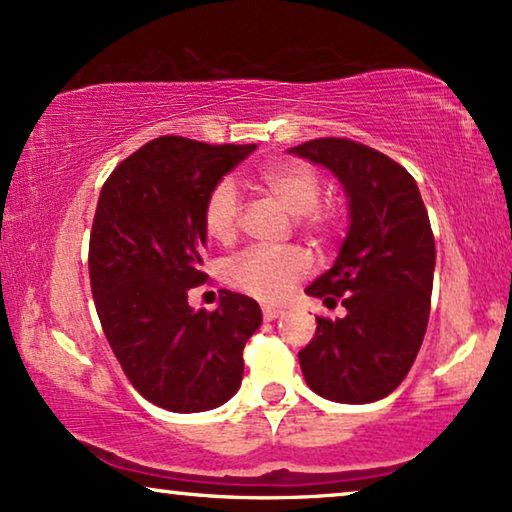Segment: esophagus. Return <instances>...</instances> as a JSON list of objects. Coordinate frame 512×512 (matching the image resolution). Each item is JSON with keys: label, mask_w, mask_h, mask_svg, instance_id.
Returning <instances> with one entry per match:
<instances>
[{"label": "esophagus", "mask_w": 512, "mask_h": 512, "mask_svg": "<svg viewBox=\"0 0 512 512\" xmlns=\"http://www.w3.org/2000/svg\"><path fill=\"white\" fill-rule=\"evenodd\" d=\"M279 314H282V310H277V307L263 305V319H265V321H272V319H277Z\"/></svg>", "instance_id": "34e87169"}]
</instances>
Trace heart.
<instances>
[{
  "instance_id": "heart-1",
  "label": "heart",
  "mask_w": 512,
  "mask_h": 512,
  "mask_svg": "<svg viewBox=\"0 0 512 512\" xmlns=\"http://www.w3.org/2000/svg\"><path fill=\"white\" fill-rule=\"evenodd\" d=\"M256 186L277 200L286 212L296 216L300 230L326 242L338 226V212L321 202L324 181L319 172L303 160H270L256 172ZM202 228L209 240L230 244L240 233V195L233 179H221L207 193L202 205ZM312 268L310 256L300 247L249 249L226 263V282L233 289L265 303H277Z\"/></svg>"
}]
</instances>
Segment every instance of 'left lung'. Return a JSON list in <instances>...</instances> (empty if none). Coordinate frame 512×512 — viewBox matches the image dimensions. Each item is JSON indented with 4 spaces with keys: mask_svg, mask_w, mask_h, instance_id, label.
I'll return each mask as SVG.
<instances>
[{
    "mask_svg": "<svg viewBox=\"0 0 512 512\" xmlns=\"http://www.w3.org/2000/svg\"><path fill=\"white\" fill-rule=\"evenodd\" d=\"M331 170L349 195V233L338 261L307 286L342 319L317 317L298 352L305 382L335 403H373L410 373L431 312L436 242L412 174L384 153L345 137L289 149Z\"/></svg>",
    "mask_w": 512,
    "mask_h": 512,
    "instance_id": "left-lung-1",
    "label": "left lung"
}]
</instances>
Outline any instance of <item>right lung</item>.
Segmentation results:
<instances>
[{
    "label": "right lung",
    "instance_id": "add662e5",
    "mask_svg": "<svg viewBox=\"0 0 512 512\" xmlns=\"http://www.w3.org/2000/svg\"><path fill=\"white\" fill-rule=\"evenodd\" d=\"M254 151L165 135L125 158L100 191L88 247L95 310L125 377L158 408L212 410L240 389L261 307L223 291L214 312H195L188 291L207 282V193Z\"/></svg>",
    "mask_w": 512,
    "mask_h": 512
}]
</instances>
